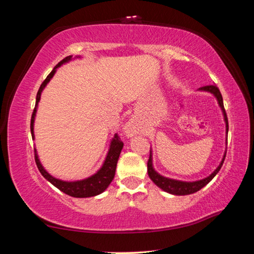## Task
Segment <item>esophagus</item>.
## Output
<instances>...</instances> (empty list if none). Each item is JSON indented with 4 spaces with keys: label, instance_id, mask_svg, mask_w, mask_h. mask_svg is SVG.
<instances>
[{
    "label": "esophagus",
    "instance_id": "1",
    "mask_svg": "<svg viewBox=\"0 0 254 254\" xmlns=\"http://www.w3.org/2000/svg\"><path fill=\"white\" fill-rule=\"evenodd\" d=\"M134 124H133L132 122H127L126 124V127H124V132H126V134L127 136H131L134 134Z\"/></svg>",
    "mask_w": 254,
    "mask_h": 254
}]
</instances>
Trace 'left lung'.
I'll return each instance as SVG.
<instances>
[{
	"mask_svg": "<svg viewBox=\"0 0 254 254\" xmlns=\"http://www.w3.org/2000/svg\"><path fill=\"white\" fill-rule=\"evenodd\" d=\"M199 92H207L210 93L212 95L216 98V101L218 103V106L221 107L223 118H224V122H225V133H226V143H227V132H229V122H227V117H226V112L224 110V104H223V97L222 94L215 85H208V86H204V87H200L197 89ZM226 156V149L224 152V156H223L222 160L220 162V165L217 166V168L215 169L212 174L204 179L200 180H196V182H183V180H177V179H173V178H168L165 177L156 171L153 167V159H152V149H150V157H149V161H148V175L150 179L157 185V186L162 189L163 191L169 192L171 195H177V196H185V195H190L194 194V192L200 190L201 188L205 187L210 180H212L215 176L217 175L218 171L222 168L223 162H224V159Z\"/></svg>",
	"mask_w": 254,
	"mask_h": 254,
	"instance_id": "8db88e82",
	"label": "left lung"
}]
</instances>
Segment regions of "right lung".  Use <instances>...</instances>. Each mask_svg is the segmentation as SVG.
Wrapping results in <instances>:
<instances>
[{
    "label": "right lung",
    "instance_id": "add662e5",
    "mask_svg": "<svg viewBox=\"0 0 254 254\" xmlns=\"http://www.w3.org/2000/svg\"><path fill=\"white\" fill-rule=\"evenodd\" d=\"M77 58L80 59L81 56H76L74 58H72V56H68V57H66L65 59H63L58 65L55 66V68L51 70L50 74L47 76V78L45 79L44 83L41 84L39 91H38V94H37L36 106H34L32 118H31V126H30V128H31L32 140H34V121H36L38 104H39L40 102L42 91H44L47 84L51 80V78H53L54 75L56 74V71H57V69L60 66H63L64 64L69 63L71 60L77 59ZM122 149H123V142L122 141H120V137L118 136V134H115L113 137H112L110 147H109V151L106 153L105 160L103 162L101 168L98 169L95 174H93L87 178H84L80 180H72V182H67V180L56 178L53 175H50L40 162L37 149H34V158H36L37 167L41 173V175L44 176V177L48 180L50 184H53L55 187H57L59 190H62L63 192H65V194L69 195L71 197H76V198H87V197H93V196H97L102 194V192L105 191L107 187L110 186V184L112 183V180H113L115 176L118 160Z\"/></svg>",
    "mask_w": 254,
    "mask_h": 254
}]
</instances>
